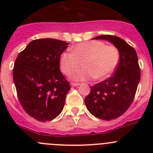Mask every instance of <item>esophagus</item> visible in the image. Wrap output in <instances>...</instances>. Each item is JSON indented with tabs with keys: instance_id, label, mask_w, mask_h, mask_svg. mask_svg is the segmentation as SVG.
<instances>
[{
	"instance_id": "1",
	"label": "esophagus",
	"mask_w": 153,
	"mask_h": 153,
	"mask_svg": "<svg viewBox=\"0 0 153 153\" xmlns=\"http://www.w3.org/2000/svg\"><path fill=\"white\" fill-rule=\"evenodd\" d=\"M70 85L72 86H78L79 85V83H70Z\"/></svg>"
}]
</instances>
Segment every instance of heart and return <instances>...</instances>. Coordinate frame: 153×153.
I'll return each mask as SVG.
<instances>
[{
  "instance_id": "heart-1",
  "label": "heart",
  "mask_w": 153,
  "mask_h": 153,
  "mask_svg": "<svg viewBox=\"0 0 153 153\" xmlns=\"http://www.w3.org/2000/svg\"><path fill=\"white\" fill-rule=\"evenodd\" d=\"M120 60L117 47L106 46L100 40H91L73 47L72 53H63L60 56V67L63 74L70 75L83 63L85 68L72 72L71 79L86 80L94 77L97 80H103L114 72Z\"/></svg>"
}]
</instances>
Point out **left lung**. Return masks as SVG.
<instances>
[{"label": "left lung", "mask_w": 153, "mask_h": 153, "mask_svg": "<svg viewBox=\"0 0 153 153\" xmlns=\"http://www.w3.org/2000/svg\"><path fill=\"white\" fill-rule=\"evenodd\" d=\"M93 39L110 42L120 53L114 75L91 86L90 94L85 98L86 108L92 115L109 121L120 117L132 104L140 80V68L135 49L122 38L101 35Z\"/></svg>", "instance_id": "1"}]
</instances>
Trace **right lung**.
<instances>
[{
  "label": "right lung",
  "instance_id": "obj_1",
  "mask_svg": "<svg viewBox=\"0 0 153 153\" xmlns=\"http://www.w3.org/2000/svg\"><path fill=\"white\" fill-rule=\"evenodd\" d=\"M68 43L56 39L30 42L17 56L13 70L18 100L27 113L40 122L57 117L70 90L60 70V56Z\"/></svg>",
  "mask_w": 153,
  "mask_h": 153
}]
</instances>
